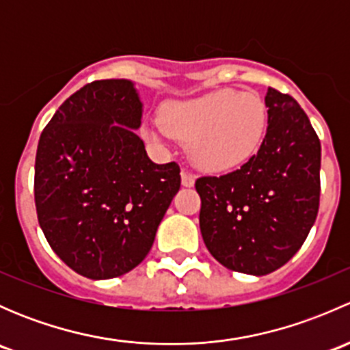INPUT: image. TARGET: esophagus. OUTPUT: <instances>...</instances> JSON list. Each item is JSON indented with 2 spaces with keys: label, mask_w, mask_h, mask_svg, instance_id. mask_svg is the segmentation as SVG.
<instances>
[{
  "label": "esophagus",
  "mask_w": 350,
  "mask_h": 350,
  "mask_svg": "<svg viewBox=\"0 0 350 350\" xmlns=\"http://www.w3.org/2000/svg\"><path fill=\"white\" fill-rule=\"evenodd\" d=\"M195 174H191V172L188 171H183L181 172V183L183 186H186V188H191L193 185H195Z\"/></svg>",
  "instance_id": "1"
}]
</instances>
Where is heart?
Here are the masks:
<instances>
[{"mask_svg": "<svg viewBox=\"0 0 350 350\" xmlns=\"http://www.w3.org/2000/svg\"><path fill=\"white\" fill-rule=\"evenodd\" d=\"M266 105L257 94L218 90L162 108V120L147 126L157 144L172 137L189 142V155L206 171L242 164L259 149L266 132Z\"/></svg>", "mask_w": 350, "mask_h": 350, "instance_id": "obj_1", "label": "heart"}]
</instances>
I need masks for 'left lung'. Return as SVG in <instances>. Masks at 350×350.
<instances>
[{
    "label": "left lung",
    "mask_w": 350,
    "mask_h": 350,
    "mask_svg": "<svg viewBox=\"0 0 350 350\" xmlns=\"http://www.w3.org/2000/svg\"><path fill=\"white\" fill-rule=\"evenodd\" d=\"M267 130L241 169L196 179L206 249L227 269L264 276L308 237L320 204L322 147L295 98L269 88Z\"/></svg>",
    "instance_id": "8db88e82"
}]
</instances>
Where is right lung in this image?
Returning <instances> with one entry per match:
<instances>
[{"mask_svg":"<svg viewBox=\"0 0 350 350\" xmlns=\"http://www.w3.org/2000/svg\"><path fill=\"white\" fill-rule=\"evenodd\" d=\"M132 81H93L59 107L35 157V206L49 245L77 274L111 280L139 266L181 176L154 164L135 130Z\"/></svg>","mask_w":350,"mask_h":350,"instance_id":"right-lung-1","label":"right lung"}]
</instances>
